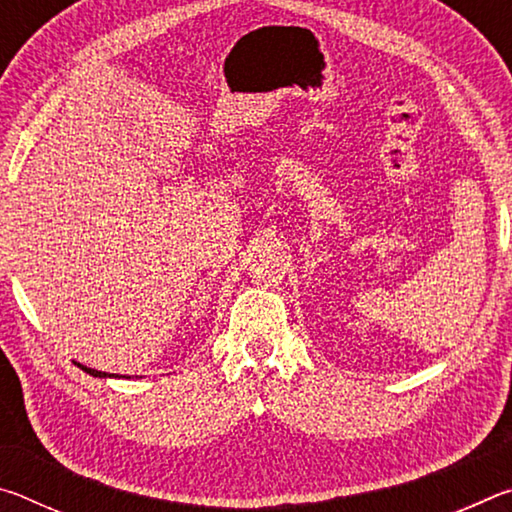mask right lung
I'll use <instances>...</instances> for the list:
<instances>
[{
	"mask_svg": "<svg viewBox=\"0 0 512 512\" xmlns=\"http://www.w3.org/2000/svg\"><path fill=\"white\" fill-rule=\"evenodd\" d=\"M76 366H81V363H76ZM81 370L90 372L92 377H117V375H108V372H101V370H94V368H88V366H81Z\"/></svg>",
	"mask_w": 512,
	"mask_h": 512,
	"instance_id": "obj_1",
	"label": "right lung"
}]
</instances>
